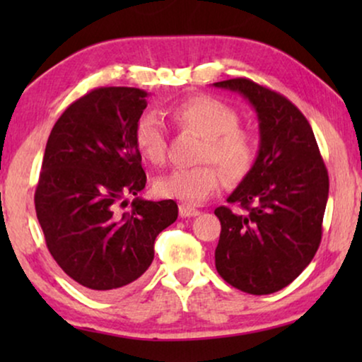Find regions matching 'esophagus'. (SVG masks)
Instances as JSON below:
<instances>
[{"instance_id":"obj_1","label":"esophagus","mask_w":362,"mask_h":362,"mask_svg":"<svg viewBox=\"0 0 362 362\" xmlns=\"http://www.w3.org/2000/svg\"><path fill=\"white\" fill-rule=\"evenodd\" d=\"M180 216L181 217H196L199 216V211L196 207H192L189 204H181L180 206Z\"/></svg>"}]
</instances>
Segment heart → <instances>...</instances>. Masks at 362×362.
<instances>
[{"mask_svg": "<svg viewBox=\"0 0 362 362\" xmlns=\"http://www.w3.org/2000/svg\"><path fill=\"white\" fill-rule=\"evenodd\" d=\"M171 115L177 125L204 138L199 160L206 165L173 170L158 177L155 189L160 196L196 204L217 189L222 180L220 167L232 181L244 180L255 168L259 141L254 133L240 127V113L230 103L209 95L192 97L173 107ZM133 140L145 160L153 165L165 161L166 133L155 113H145L136 122Z\"/></svg>", "mask_w": 362, "mask_h": 362, "instance_id": "1", "label": "heart"}]
</instances>
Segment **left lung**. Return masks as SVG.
Returning <instances> with one entry per match:
<instances>
[{
	"instance_id": "obj_1",
	"label": "left lung",
	"mask_w": 362,
	"mask_h": 362,
	"mask_svg": "<svg viewBox=\"0 0 362 362\" xmlns=\"http://www.w3.org/2000/svg\"><path fill=\"white\" fill-rule=\"evenodd\" d=\"M239 92L259 117L257 165L221 206L216 269L227 284L250 295L275 293L303 272L318 250L329 177L303 113L281 93L250 78L216 82Z\"/></svg>"
}]
</instances>
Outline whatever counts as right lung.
Returning <instances> with one entry per match:
<instances>
[{"label": "right lung", "mask_w": 362, "mask_h": 362, "mask_svg": "<svg viewBox=\"0 0 362 362\" xmlns=\"http://www.w3.org/2000/svg\"><path fill=\"white\" fill-rule=\"evenodd\" d=\"M148 92L98 87L69 105L54 125L34 194L37 221L57 265L95 295H110L145 274L155 240L177 219L173 199L145 201L133 130ZM136 199L128 211L126 197Z\"/></svg>", "instance_id": "add662e5"}]
</instances>
